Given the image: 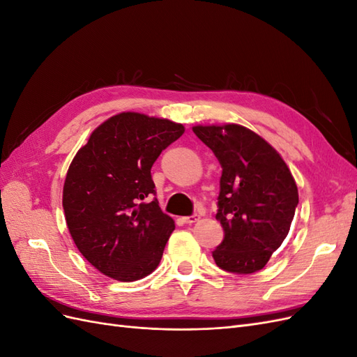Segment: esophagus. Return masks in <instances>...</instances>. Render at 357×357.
<instances>
[{
	"instance_id": "1",
	"label": "esophagus",
	"mask_w": 357,
	"mask_h": 357,
	"mask_svg": "<svg viewBox=\"0 0 357 357\" xmlns=\"http://www.w3.org/2000/svg\"><path fill=\"white\" fill-rule=\"evenodd\" d=\"M183 220H185L186 223H195L199 220V215L198 214H192V215H188V218H183Z\"/></svg>"
}]
</instances>
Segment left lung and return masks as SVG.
<instances>
[{"mask_svg":"<svg viewBox=\"0 0 357 357\" xmlns=\"http://www.w3.org/2000/svg\"><path fill=\"white\" fill-rule=\"evenodd\" d=\"M193 132L222 165L218 219L225 238L213 252L225 271L252 274L283 244L299 202L294 176L277 150L236 123L197 125Z\"/></svg>","mask_w":357,"mask_h":357,"instance_id":"1","label":"left lung"}]
</instances>
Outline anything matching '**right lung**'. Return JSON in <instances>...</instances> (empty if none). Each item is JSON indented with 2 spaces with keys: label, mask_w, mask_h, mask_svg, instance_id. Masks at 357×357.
<instances>
[{
  "label": "right lung",
  "mask_w": 357,
  "mask_h": 357,
  "mask_svg": "<svg viewBox=\"0 0 357 357\" xmlns=\"http://www.w3.org/2000/svg\"><path fill=\"white\" fill-rule=\"evenodd\" d=\"M185 132L168 119L112 116L91 134L67 171L62 207L79 252L104 275L135 282L152 274L176 225L162 213L150 169Z\"/></svg>",
  "instance_id": "right-lung-1"
}]
</instances>
